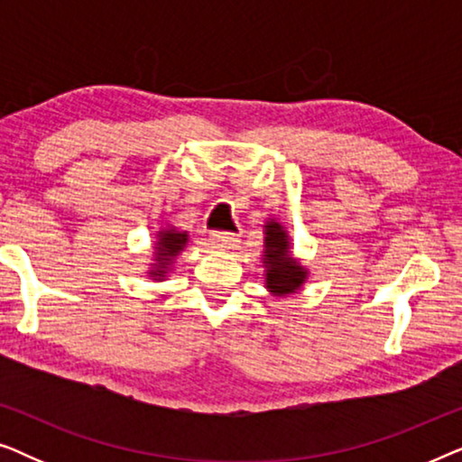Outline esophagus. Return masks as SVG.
Here are the masks:
<instances>
[{"label":"esophagus","mask_w":462,"mask_h":462,"mask_svg":"<svg viewBox=\"0 0 462 462\" xmlns=\"http://www.w3.org/2000/svg\"><path fill=\"white\" fill-rule=\"evenodd\" d=\"M210 242H212V248L217 250H231L236 248L239 239L233 236V233H212Z\"/></svg>","instance_id":"1"}]
</instances>
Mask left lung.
<instances>
[{
  "label": "left lung",
  "mask_w": 462,
  "mask_h": 462,
  "mask_svg": "<svg viewBox=\"0 0 462 462\" xmlns=\"http://www.w3.org/2000/svg\"><path fill=\"white\" fill-rule=\"evenodd\" d=\"M263 233L261 263L264 269V288L277 299L299 294L309 280V269L300 263V258L292 254V239L288 229L275 217H271L264 220Z\"/></svg>",
  "instance_id": "left-lung-1"
}]
</instances>
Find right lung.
I'll return each instance as SVG.
<instances>
[{"mask_svg":"<svg viewBox=\"0 0 462 462\" xmlns=\"http://www.w3.org/2000/svg\"><path fill=\"white\" fill-rule=\"evenodd\" d=\"M189 245V233L176 229L174 225L160 226L155 231V244L153 254H151V263L147 269V277L153 282H166L170 273L174 271L176 258L180 252H185Z\"/></svg>","mask_w":462,"mask_h":462,"instance_id":"1","label":"right lung"}]
</instances>
